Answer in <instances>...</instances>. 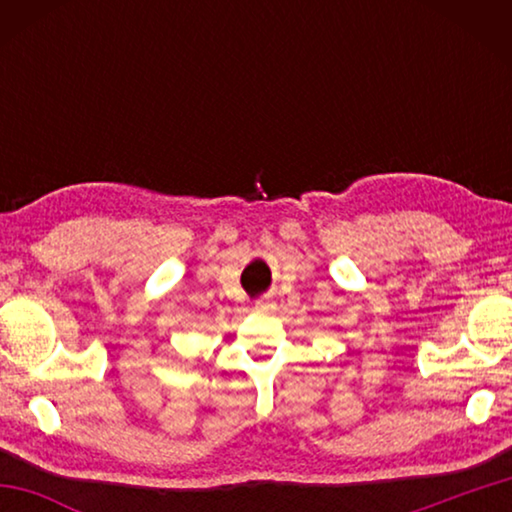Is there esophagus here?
Wrapping results in <instances>:
<instances>
[{
	"instance_id": "1",
	"label": "esophagus",
	"mask_w": 512,
	"mask_h": 512,
	"mask_svg": "<svg viewBox=\"0 0 512 512\" xmlns=\"http://www.w3.org/2000/svg\"><path fill=\"white\" fill-rule=\"evenodd\" d=\"M273 309H275V302L271 298H259L255 302V311H259V314H271Z\"/></svg>"
}]
</instances>
